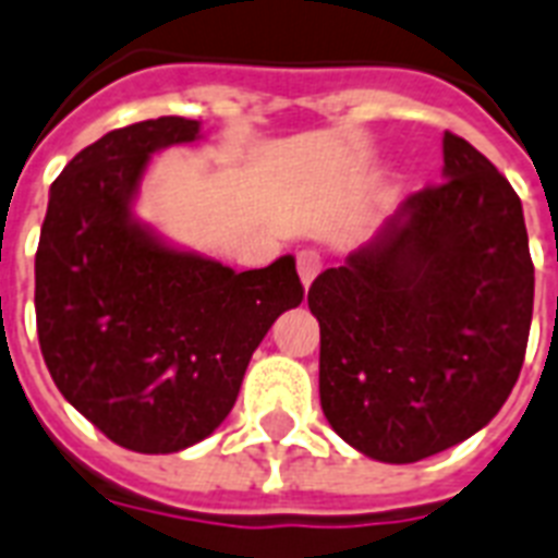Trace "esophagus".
Wrapping results in <instances>:
<instances>
[{
	"mask_svg": "<svg viewBox=\"0 0 558 558\" xmlns=\"http://www.w3.org/2000/svg\"><path fill=\"white\" fill-rule=\"evenodd\" d=\"M318 271H322V257L315 252H301L298 254V275H301V283L310 287L315 278H318Z\"/></svg>",
	"mask_w": 558,
	"mask_h": 558,
	"instance_id": "1",
	"label": "esophagus"
}]
</instances>
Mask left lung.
Instances as JSON below:
<instances>
[{"mask_svg": "<svg viewBox=\"0 0 558 558\" xmlns=\"http://www.w3.org/2000/svg\"><path fill=\"white\" fill-rule=\"evenodd\" d=\"M533 283L519 193L446 133L440 185L411 193L310 287L332 432L381 463H416L481 432L524 365Z\"/></svg>", "mask_w": 558, "mask_h": 558, "instance_id": "left-lung-1", "label": "left lung"}]
</instances>
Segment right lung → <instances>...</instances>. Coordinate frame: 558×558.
I'll return each mask as SVG.
<instances>
[{
    "mask_svg": "<svg viewBox=\"0 0 558 558\" xmlns=\"http://www.w3.org/2000/svg\"><path fill=\"white\" fill-rule=\"evenodd\" d=\"M199 138V121L177 116L112 130L54 179L39 231L34 306L48 373L95 428L142 454L214 434L263 336L304 301L292 254L234 271L135 219L153 153Z\"/></svg>",
    "mask_w": 558,
    "mask_h": 558,
    "instance_id": "obj_1",
    "label": "right lung"
}]
</instances>
